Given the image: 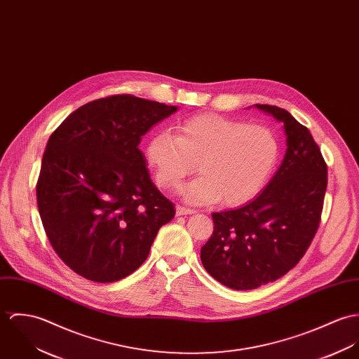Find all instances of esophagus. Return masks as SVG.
<instances>
[{
  "label": "esophagus",
  "instance_id": "obj_1",
  "mask_svg": "<svg viewBox=\"0 0 359 359\" xmlns=\"http://www.w3.org/2000/svg\"><path fill=\"white\" fill-rule=\"evenodd\" d=\"M196 213L194 209H189V208H183V206H176V216H183V215H193Z\"/></svg>",
  "mask_w": 359,
  "mask_h": 359
}]
</instances>
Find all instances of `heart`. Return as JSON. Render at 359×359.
<instances>
[{"label": "heart", "instance_id": "b5f03b06", "mask_svg": "<svg viewBox=\"0 0 359 359\" xmlns=\"http://www.w3.org/2000/svg\"><path fill=\"white\" fill-rule=\"evenodd\" d=\"M144 154L161 187L177 190L197 163L201 176L184 187L186 201L233 206L263 189L278 158V140L266 126L209 113L180 121L176 135H153Z\"/></svg>", "mask_w": 359, "mask_h": 359}]
</instances>
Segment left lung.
<instances>
[{
  "instance_id": "1",
  "label": "left lung",
  "mask_w": 359,
  "mask_h": 359,
  "mask_svg": "<svg viewBox=\"0 0 359 359\" xmlns=\"http://www.w3.org/2000/svg\"><path fill=\"white\" fill-rule=\"evenodd\" d=\"M255 107L283 125L285 157L256 198L212 213L213 234L201 248L205 270L236 290L274 282L299 263L318 230L327 186V166L310 130L283 109Z\"/></svg>"
}]
</instances>
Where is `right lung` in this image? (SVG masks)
<instances>
[{
  "label": "right lung",
  "instance_id": "obj_1",
  "mask_svg": "<svg viewBox=\"0 0 359 359\" xmlns=\"http://www.w3.org/2000/svg\"><path fill=\"white\" fill-rule=\"evenodd\" d=\"M177 111L132 95L86 103L50 135L37 182L41 220L59 257L81 277H128L150 253L175 206L153 183L142 136Z\"/></svg>",
  "mask_w": 359,
  "mask_h": 359
}]
</instances>
